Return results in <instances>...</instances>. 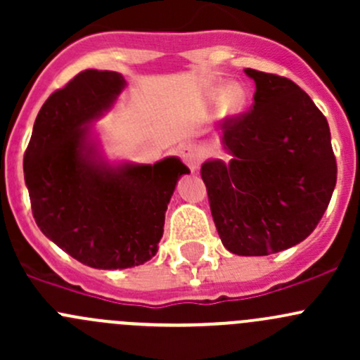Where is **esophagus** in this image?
Here are the masks:
<instances>
[{"mask_svg":"<svg viewBox=\"0 0 360 360\" xmlns=\"http://www.w3.org/2000/svg\"><path fill=\"white\" fill-rule=\"evenodd\" d=\"M179 155L191 172H197V170L200 169V163L203 160V151L200 146L188 143V144H184V146H181Z\"/></svg>","mask_w":360,"mask_h":360,"instance_id":"esophagus-1","label":"esophagus"}]
</instances>
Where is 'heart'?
<instances>
[{
	"instance_id": "obj_1",
	"label": "heart",
	"mask_w": 360,
	"mask_h": 360,
	"mask_svg": "<svg viewBox=\"0 0 360 360\" xmlns=\"http://www.w3.org/2000/svg\"><path fill=\"white\" fill-rule=\"evenodd\" d=\"M214 99H221L224 115L238 116L245 111L249 101V90L244 83H230L226 89H219L214 92Z\"/></svg>"
}]
</instances>
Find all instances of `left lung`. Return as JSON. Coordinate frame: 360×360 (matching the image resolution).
Here are the masks:
<instances>
[{"label":"left lung","instance_id":"8db88e82","mask_svg":"<svg viewBox=\"0 0 360 360\" xmlns=\"http://www.w3.org/2000/svg\"><path fill=\"white\" fill-rule=\"evenodd\" d=\"M252 110L221 123L223 151L202 179L221 242L238 256H268L303 242L328 209L336 158L326 116L284 76L245 69Z\"/></svg>","mask_w":360,"mask_h":360}]
</instances>
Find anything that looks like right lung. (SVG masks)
<instances>
[{"instance_id": "obj_1", "label": "right lung", "mask_w": 360, "mask_h": 360, "mask_svg": "<svg viewBox=\"0 0 360 360\" xmlns=\"http://www.w3.org/2000/svg\"><path fill=\"white\" fill-rule=\"evenodd\" d=\"M127 82L120 72L86 69L53 92L36 116L24 155L32 216L46 238L79 263L132 268L157 254L165 210L190 169L177 157L110 163L92 125Z\"/></svg>"}]
</instances>
